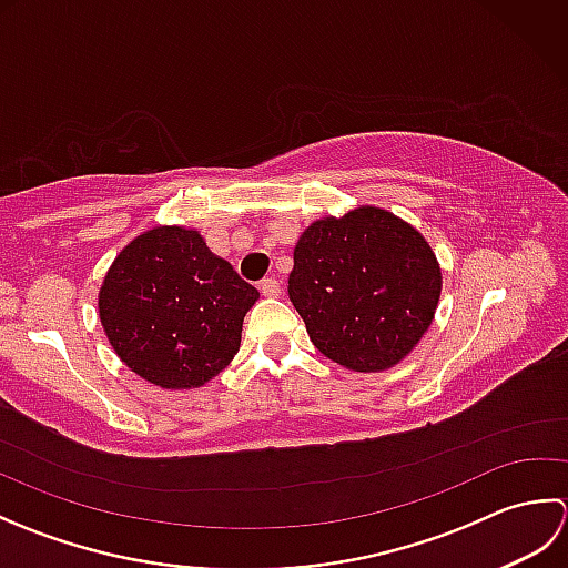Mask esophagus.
<instances>
[{
  "label": "esophagus",
  "instance_id": "34e87169",
  "mask_svg": "<svg viewBox=\"0 0 568 568\" xmlns=\"http://www.w3.org/2000/svg\"><path fill=\"white\" fill-rule=\"evenodd\" d=\"M261 293L265 295V297H277L281 295V283H277V277H263L261 281Z\"/></svg>",
  "mask_w": 568,
  "mask_h": 568
}]
</instances>
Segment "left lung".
<instances>
[{"label":"left lung","instance_id":"8db88e82","mask_svg":"<svg viewBox=\"0 0 568 568\" xmlns=\"http://www.w3.org/2000/svg\"><path fill=\"white\" fill-rule=\"evenodd\" d=\"M439 293L442 271L425 236L378 207L310 224L287 277L312 344L361 373L390 368L413 352Z\"/></svg>","mask_w":568,"mask_h":568}]
</instances>
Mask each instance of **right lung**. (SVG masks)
<instances>
[{
	"instance_id": "right-lung-1",
	"label": "right lung",
	"mask_w": 568,
	"mask_h": 568,
	"mask_svg": "<svg viewBox=\"0 0 568 568\" xmlns=\"http://www.w3.org/2000/svg\"><path fill=\"white\" fill-rule=\"evenodd\" d=\"M256 300V287L197 232L155 226L131 241L104 275L100 320L136 376L165 390H190L236 356L241 324Z\"/></svg>"
}]
</instances>
